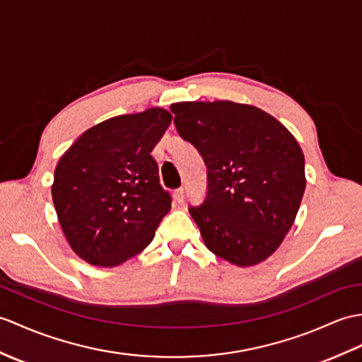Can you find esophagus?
Returning a JSON list of instances; mask_svg holds the SVG:
<instances>
[{
  "label": "esophagus",
  "mask_w": 362,
  "mask_h": 362,
  "mask_svg": "<svg viewBox=\"0 0 362 362\" xmlns=\"http://www.w3.org/2000/svg\"><path fill=\"white\" fill-rule=\"evenodd\" d=\"M174 197H175V200L179 202V204H182V202L185 200V188L180 187V188L175 189V191H174Z\"/></svg>",
  "instance_id": "34e87169"
}]
</instances>
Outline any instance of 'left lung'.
Returning a JSON list of instances; mask_svg holds the SVG:
<instances>
[{"mask_svg": "<svg viewBox=\"0 0 362 362\" xmlns=\"http://www.w3.org/2000/svg\"><path fill=\"white\" fill-rule=\"evenodd\" d=\"M171 111L206 166V196L188 208L206 248L239 267L262 262L290 231L305 191L296 139L250 105L183 102Z\"/></svg>", "mask_w": 362, "mask_h": 362, "instance_id": "1", "label": "left lung"}]
</instances>
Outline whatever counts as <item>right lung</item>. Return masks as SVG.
Returning <instances> with one entry per match:
<instances>
[{
    "instance_id": "add662e5",
    "label": "right lung",
    "mask_w": 362,
    "mask_h": 362,
    "mask_svg": "<svg viewBox=\"0 0 362 362\" xmlns=\"http://www.w3.org/2000/svg\"><path fill=\"white\" fill-rule=\"evenodd\" d=\"M171 119L162 107L114 117L88 129L58 162L55 211L69 245L86 262L115 267L154 239L173 199L151 151Z\"/></svg>"
}]
</instances>
